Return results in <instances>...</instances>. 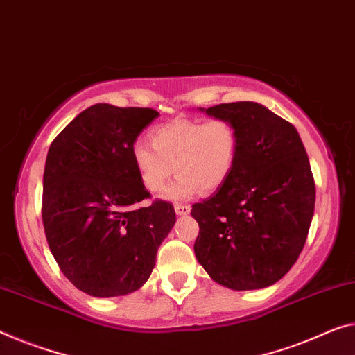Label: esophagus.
I'll return each mask as SVG.
<instances>
[{"mask_svg": "<svg viewBox=\"0 0 355 355\" xmlns=\"http://www.w3.org/2000/svg\"><path fill=\"white\" fill-rule=\"evenodd\" d=\"M174 212L178 216H187L190 212V206L189 205H174Z\"/></svg>", "mask_w": 355, "mask_h": 355, "instance_id": "34e87169", "label": "esophagus"}]
</instances>
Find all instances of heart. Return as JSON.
<instances>
[{
  "mask_svg": "<svg viewBox=\"0 0 355 355\" xmlns=\"http://www.w3.org/2000/svg\"><path fill=\"white\" fill-rule=\"evenodd\" d=\"M152 146L135 143L133 162L141 184L150 193L165 189L176 171L179 176L166 189L170 200H189L203 189L211 193L227 184L238 159L239 139L227 119L178 117L150 132Z\"/></svg>",
  "mask_w": 355,
  "mask_h": 355,
  "instance_id": "obj_1",
  "label": "heart"
}]
</instances>
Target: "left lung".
<instances>
[{"label":"left lung","mask_w":355,"mask_h":355,"mask_svg":"<svg viewBox=\"0 0 355 355\" xmlns=\"http://www.w3.org/2000/svg\"><path fill=\"white\" fill-rule=\"evenodd\" d=\"M238 132L234 170L216 193L192 206L195 255L212 281L255 291L286 276L306 243L315 187L292 123L254 101L200 107Z\"/></svg>","instance_id":"left-lung-1"}]
</instances>
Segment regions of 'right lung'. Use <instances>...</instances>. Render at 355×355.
<instances>
[{"label": "right lung", "mask_w": 355, "mask_h": 355, "mask_svg": "<svg viewBox=\"0 0 355 355\" xmlns=\"http://www.w3.org/2000/svg\"><path fill=\"white\" fill-rule=\"evenodd\" d=\"M149 107H87L49 147L42 181V223L60 270L87 295L138 291L157 250L176 223L171 203L141 184L132 149L157 119Z\"/></svg>", "instance_id": "obj_1"}]
</instances>
